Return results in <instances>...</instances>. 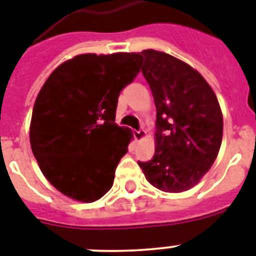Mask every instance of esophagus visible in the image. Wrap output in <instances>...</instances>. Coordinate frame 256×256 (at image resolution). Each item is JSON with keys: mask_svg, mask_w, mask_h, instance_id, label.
I'll list each match as a JSON object with an SVG mask.
<instances>
[{"mask_svg": "<svg viewBox=\"0 0 256 256\" xmlns=\"http://www.w3.org/2000/svg\"><path fill=\"white\" fill-rule=\"evenodd\" d=\"M134 138L138 141H141L142 138H146V132H145L144 130H134Z\"/></svg>", "mask_w": 256, "mask_h": 256, "instance_id": "1", "label": "esophagus"}]
</instances>
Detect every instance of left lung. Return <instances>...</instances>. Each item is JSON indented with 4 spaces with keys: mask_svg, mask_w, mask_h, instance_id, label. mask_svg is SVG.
<instances>
[{
    "mask_svg": "<svg viewBox=\"0 0 256 256\" xmlns=\"http://www.w3.org/2000/svg\"><path fill=\"white\" fill-rule=\"evenodd\" d=\"M142 75L156 106L154 156L138 165L145 178L166 193L197 185L220 152L224 118L205 78L188 63L149 48L142 51Z\"/></svg>",
    "mask_w": 256,
    "mask_h": 256,
    "instance_id": "8db88e82",
    "label": "left lung"
}]
</instances>
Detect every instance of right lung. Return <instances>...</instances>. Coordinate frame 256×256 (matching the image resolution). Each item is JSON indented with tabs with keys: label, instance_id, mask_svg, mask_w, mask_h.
Returning a JSON list of instances; mask_svg holds the SVG:
<instances>
[{
	"label": "right lung",
	"instance_id": "add662e5",
	"mask_svg": "<svg viewBox=\"0 0 256 256\" xmlns=\"http://www.w3.org/2000/svg\"><path fill=\"white\" fill-rule=\"evenodd\" d=\"M138 52L80 54L59 64L36 96L30 145L40 172L60 193L94 202L114 185L132 134L115 122L118 99L138 76Z\"/></svg>",
	"mask_w": 256,
	"mask_h": 256
}]
</instances>
